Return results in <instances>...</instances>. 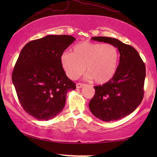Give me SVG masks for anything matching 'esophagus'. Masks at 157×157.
Returning a JSON list of instances; mask_svg holds the SVG:
<instances>
[{"mask_svg":"<svg viewBox=\"0 0 157 157\" xmlns=\"http://www.w3.org/2000/svg\"><path fill=\"white\" fill-rule=\"evenodd\" d=\"M85 86L84 83H76V88L77 89H81V88Z\"/></svg>","mask_w":157,"mask_h":157,"instance_id":"esophagus-1","label":"esophagus"}]
</instances>
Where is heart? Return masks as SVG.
<instances>
[{
	"instance_id": "heart-1",
	"label": "heart",
	"mask_w": 157,
	"mask_h": 157,
	"mask_svg": "<svg viewBox=\"0 0 157 157\" xmlns=\"http://www.w3.org/2000/svg\"><path fill=\"white\" fill-rule=\"evenodd\" d=\"M119 61L117 48L110 44L81 42L74 47L73 53L61 56L62 68L68 78L76 79L86 71V78L96 83H104L114 76Z\"/></svg>"
}]
</instances>
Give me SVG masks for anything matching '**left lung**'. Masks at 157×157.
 <instances>
[{"label":"left lung","mask_w":157,"mask_h":157,"mask_svg":"<svg viewBox=\"0 0 157 157\" xmlns=\"http://www.w3.org/2000/svg\"><path fill=\"white\" fill-rule=\"evenodd\" d=\"M91 39L113 45L119 51L120 60L113 78L94 86L95 94L90 101L89 109L102 121L119 120L132 113L143 99L145 64L130 45L109 37L97 36Z\"/></svg>","instance_id":"left-lung-1"}]
</instances>
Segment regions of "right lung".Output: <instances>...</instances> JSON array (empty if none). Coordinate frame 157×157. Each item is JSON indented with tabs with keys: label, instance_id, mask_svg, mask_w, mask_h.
Here are the masks:
<instances>
[{
	"label": "right lung",
	"instance_id": "add662e5",
	"mask_svg": "<svg viewBox=\"0 0 157 157\" xmlns=\"http://www.w3.org/2000/svg\"><path fill=\"white\" fill-rule=\"evenodd\" d=\"M75 40L71 36L48 35L29 42L19 54L13 83L23 109L36 119L48 121L57 116L68 91L76 89L61 63L63 51Z\"/></svg>",
	"mask_w": 157,
	"mask_h": 157
}]
</instances>
